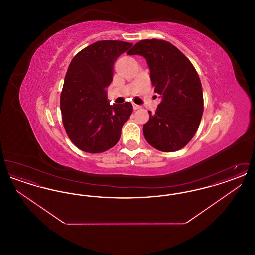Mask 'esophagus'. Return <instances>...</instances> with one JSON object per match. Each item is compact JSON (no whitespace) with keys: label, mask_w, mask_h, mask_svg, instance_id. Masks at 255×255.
Instances as JSON below:
<instances>
[{"label":"esophagus","mask_w":255,"mask_h":255,"mask_svg":"<svg viewBox=\"0 0 255 255\" xmlns=\"http://www.w3.org/2000/svg\"><path fill=\"white\" fill-rule=\"evenodd\" d=\"M141 107L139 106V105H136V104H134V103H133V110H138L140 109Z\"/></svg>","instance_id":"34e87169"}]
</instances>
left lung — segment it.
Instances as JSON below:
<instances>
[{
    "label": "left lung",
    "mask_w": 255,
    "mask_h": 255,
    "mask_svg": "<svg viewBox=\"0 0 255 255\" xmlns=\"http://www.w3.org/2000/svg\"><path fill=\"white\" fill-rule=\"evenodd\" d=\"M127 54L145 58L154 92L162 98L143 125L147 142L162 152L182 149L194 136L204 112L202 83L194 66L164 40H141Z\"/></svg>",
    "instance_id": "obj_1"
}]
</instances>
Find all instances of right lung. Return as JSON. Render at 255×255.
Listing matches in <instances>:
<instances>
[{"mask_svg": "<svg viewBox=\"0 0 255 255\" xmlns=\"http://www.w3.org/2000/svg\"><path fill=\"white\" fill-rule=\"evenodd\" d=\"M133 46L118 40L98 41L80 50L71 62L61 92L62 122L71 141L97 154L116 145L130 118V102L111 106L105 88L113 80L117 58Z\"/></svg>", "mask_w": 255, "mask_h": 255, "instance_id": "obj_1", "label": "right lung"}]
</instances>
